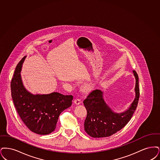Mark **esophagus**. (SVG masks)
<instances>
[{"mask_svg":"<svg viewBox=\"0 0 160 160\" xmlns=\"http://www.w3.org/2000/svg\"><path fill=\"white\" fill-rule=\"evenodd\" d=\"M74 103L77 104V105L81 103V100H80L79 98H76V99L74 100Z\"/></svg>","mask_w":160,"mask_h":160,"instance_id":"obj_1","label":"esophagus"}]
</instances>
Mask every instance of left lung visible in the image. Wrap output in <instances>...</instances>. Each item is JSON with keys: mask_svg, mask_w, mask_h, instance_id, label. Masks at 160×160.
I'll return each instance as SVG.
<instances>
[{"mask_svg": "<svg viewBox=\"0 0 160 160\" xmlns=\"http://www.w3.org/2000/svg\"><path fill=\"white\" fill-rule=\"evenodd\" d=\"M136 78V98L130 108L125 112L116 113L105 103L103 92L100 90L91 91L83 100L87 111L84 122V130L92 138L109 137L121 130L130 121L136 111L140 96L139 77L134 70Z\"/></svg>", "mask_w": 160, "mask_h": 160, "instance_id": "8db88e82", "label": "left lung"}]
</instances>
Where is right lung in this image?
Segmentation results:
<instances>
[{
  "instance_id": "add662e5",
  "label": "right lung",
  "mask_w": 160,
  "mask_h": 160,
  "mask_svg": "<svg viewBox=\"0 0 160 160\" xmlns=\"http://www.w3.org/2000/svg\"><path fill=\"white\" fill-rule=\"evenodd\" d=\"M25 57L16 66L11 82L14 106L30 130L38 134H48L56 129L60 114L72 105L73 96L58 92L43 95L28 92L22 85L20 73Z\"/></svg>"
}]
</instances>
